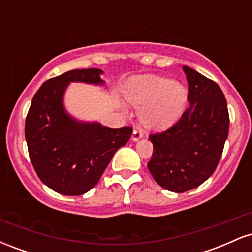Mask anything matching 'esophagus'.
Listing matches in <instances>:
<instances>
[{"instance_id":"1","label":"esophagus","mask_w":252,"mask_h":252,"mask_svg":"<svg viewBox=\"0 0 252 252\" xmlns=\"http://www.w3.org/2000/svg\"><path fill=\"white\" fill-rule=\"evenodd\" d=\"M143 137V131L141 129H135L134 130V132H132V136H131V138H132V141H138L140 140V138H142Z\"/></svg>"}]
</instances>
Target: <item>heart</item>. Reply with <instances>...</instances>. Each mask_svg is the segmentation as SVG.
Masks as SVG:
<instances>
[{
	"instance_id": "1",
	"label": "heart",
	"mask_w": 252,
	"mask_h": 252,
	"mask_svg": "<svg viewBox=\"0 0 252 252\" xmlns=\"http://www.w3.org/2000/svg\"><path fill=\"white\" fill-rule=\"evenodd\" d=\"M126 98L134 105L143 106L141 117L146 126L163 130L180 118L189 99V90L180 82L147 74L129 83Z\"/></svg>"
}]
</instances>
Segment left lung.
Returning a JSON list of instances; mask_svg holds the SVG:
<instances>
[{
  "label": "left lung",
  "mask_w": 252,
  "mask_h": 252,
  "mask_svg": "<svg viewBox=\"0 0 252 252\" xmlns=\"http://www.w3.org/2000/svg\"><path fill=\"white\" fill-rule=\"evenodd\" d=\"M189 82V108L174 126L149 135L153 155L148 169L170 192L193 189L213 174L228 135L227 103L218 84L182 66Z\"/></svg>",
  "instance_id": "8db88e82"
}]
</instances>
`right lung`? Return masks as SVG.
<instances>
[{
    "mask_svg": "<svg viewBox=\"0 0 252 252\" xmlns=\"http://www.w3.org/2000/svg\"><path fill=\"white\" fill-rule=\"evenodd\" d=\"M99 68L72 70L42 84L26 117L25 136L37 176L63 195L94 189L112 156L129 141L132 128L111 129L80 122L66 112L63 94L71 82L102 85Z\"/></svg>",
    "mask_w": 252,
    "mask_h": 252,
    "instance_id": "obj_1",
    "label": "right lung"
}]
</instances>
